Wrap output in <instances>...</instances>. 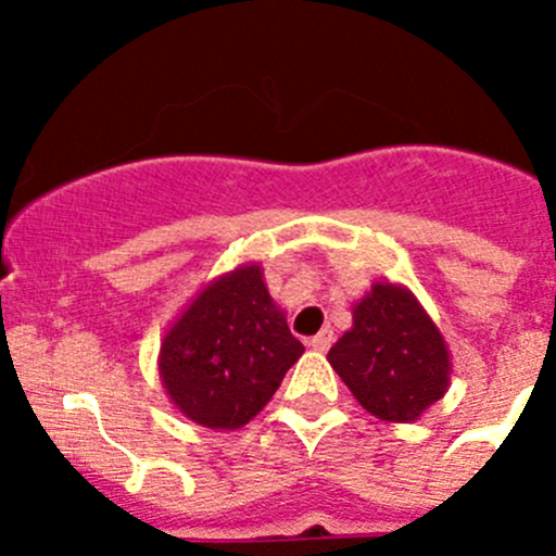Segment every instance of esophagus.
I'll use <instances>...</instances> for the list:
<instances>
[{"label": "esophagus", "mask_w": 556, "mask_h": 556, "mask_svg": "<svg viewBox=\"0 0 556 556\" xmlns=\"http://www.w3.org/2000/svg\"><path fill=\"white\" fill-rule=\"evenodd\" d=\"M330 344H333V330H330V328L319 330L317 336H312V339H309V346H312V350H317V352H325Z\"/></svg>", "instance_id": "34e87169"}]
</instances>
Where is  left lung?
Masks as SVG:
<instances>
[{
  "label": "left lung",
  "mask_w": 556,
  "mask_h": 556,
  "mask_svg": "<svg viewBox=\"0 0 556 556\" xmlns=\"http://www.w3.org/2000/svg\"><path fill=\"white\" fill-rule=\"evenodd\" d=\"M328 361L357 403L387 422H414L444 397L452 374L441 330L412 290L392 282H377L355 304Z\"/></svg>",
  "instance_id": "8db88e82"
}]
</instances>
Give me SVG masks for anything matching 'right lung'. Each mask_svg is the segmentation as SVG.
<instances>
[{"instance_id":"1","label":"right lung","mask_w":556,"mask_h":556,"mask_svg":"<svg viewBox=\"0 0 556 556\" xmlns=\"http://www.w3.org/2000/svg\"><path fill=\"white\" fill-rule=\"evenodd\" d=\"M304 355L257 263L206 285L161 341L166 395L195 425L239 430Z\"/></svg>"}]
</instances>
